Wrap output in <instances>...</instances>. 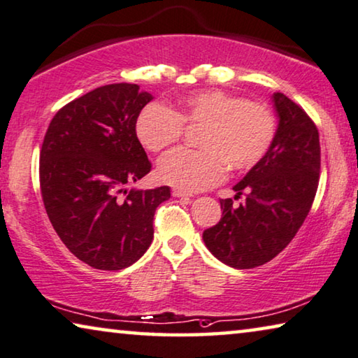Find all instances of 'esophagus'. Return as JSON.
I'll return each instance as SVG.
<instances>
[{
  "label": "esophagus",
  "instance_id": "esophagus-1",
  "mask_svg": "<svg viewBox=\"0 0 358 358\" xmlns=\"http://www.w3.org/2000/svg\"><path fill=\"white\" fill-rule=\"evenodd\" d=\"M172 196H173V197H189L191 194H188V193H186V191H183V189L173 188V189H172Z\"/></svg>",
  "mask_w": 358,
  "mask_h": 358
}]
</instances>
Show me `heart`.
<instances>
[{"label":"heart","instance_id":"1","mask_svg":"<svg viewBox=\"0 0 358 358\" xmlns=\"http://www.w3.org/2000/svg\"><path fill=\"white\" fill-rule=\"evenodd\" d=\"M186 125H202L199 146L178 148L157 165V178L186 193L220 183L227 165L249 170L270 151L276 135V117L268 106L248 101L223 90H206L185 96L177 110L148 104L135 122V133L149 152H161L177 143Z\"/></svg>","mask_w":358,"mask_h":358}]
</instances>
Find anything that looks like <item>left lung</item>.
Instances as JSON below:
<instances>
[{
  "instance_id": "left-lung-1",
  "label": "left lung",
  "mask_w": 358,
  "mask_h": 358,
  "mask_svg": "<svg viewBox=\"0 0 358 358\" xmlns=\"http://www.w3.org/2000/svg\"><path fill=\"white\" fill-rule=\"evenodd\" d=\"M278 128L270 151L238 185V207L220 199L222 218L202 233L207 249L233 268H255L276 257L310 212L320 178V138L307 112L275 93Z\"/></svg>"
}]
</instances>
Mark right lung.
Listing matches in <instances>:
<instances>
[{
    "instance_id": "obj_1",
    "label": "right lung",
    "mask_w": 358,
    "mask_h": 358,
    "mask_svg": "<svg viewBox=\"0 0 358 358\" xmlns=\"http://www.w3.org/2000/svg\"><path fill=\"white\" fill-rule=\"evenodd\" d=\"M152 99L133 83L104 85L52 117L40 151V188L66 248L98 270L135 264L154 238L169 186L128 189L151 172L135 122Z\"/></svg>"
}]
</instances>
